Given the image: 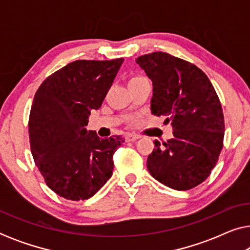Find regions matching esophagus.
<instances>
[{
	"label": "esophagus",
	"mask_w": 250,
	"mask_h": 250,
	"mask_svg": "<svg viewBox=\"0 0 250 250\" xmlns=\"http://www.w3.org/2000/svg\"><path fill=\"white\" fill-rule=\"evenodd\" d=\"M140 138V136L139 135H135V134H127V135H126L125 136V140H126V141H136V140H138Z\"/></svg>",
	"instance_id": "34e87169"
}]
</instances>
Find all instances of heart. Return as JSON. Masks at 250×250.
<instances>
[{
	"instance_id": "obj_1",
	"label": "heart",
	"mask_w": 250,
	"mask_h": 250,
	"mask_svg": "<svg viewBox=\"0 0 250 250\" xmlns=\"http://www.w3.org/2000/svg\"><path fill=\"white\" fill-rule=\"evenodd\" d=\"M136 78H141V77H133L132 80H136Z\"/></svg>"
}]
</instances>
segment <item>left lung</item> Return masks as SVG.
<instances>
[{
    "mask_svg": "<svg viewBox=\"0 0 250 250\" xmlns=\"http://www.w3.org/2000/svg\"><path fill=\"white\" fill-rule=\"evenodd\" d=\"M136 63L152 81L151 112L167 116L173 139L155 141L146 160L150 174L174 190L203 183L223 148L224 116L209 78L193 63L165 52L139 57Z\"/></svg>",
    "mask_w": 250,
    "mask_h": 250,
    "instance_id": "left-lung-1",
    "label": "left lung"
}]
</instances>
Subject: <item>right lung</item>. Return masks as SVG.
Segmentation results:
<instances>
[{
    "label": "right lung",
    "instance_id": "right-lung-1",
    "mask_svg": "<svg viewBox=\"0 0 250 250\" xmlns=\"http://www.w3.org/2000/svg\"><path fill=\"white\" fill-rule=\"evenodd\" d=\"M123 61H74L47 77L34 97L28 123L34 162L47 187L64 199H88L110 179L112 157L124 139H101L86 126Z\"/></svg>",
    "mask_w": 250,
    "mask_h": 250
}]
</instances>
